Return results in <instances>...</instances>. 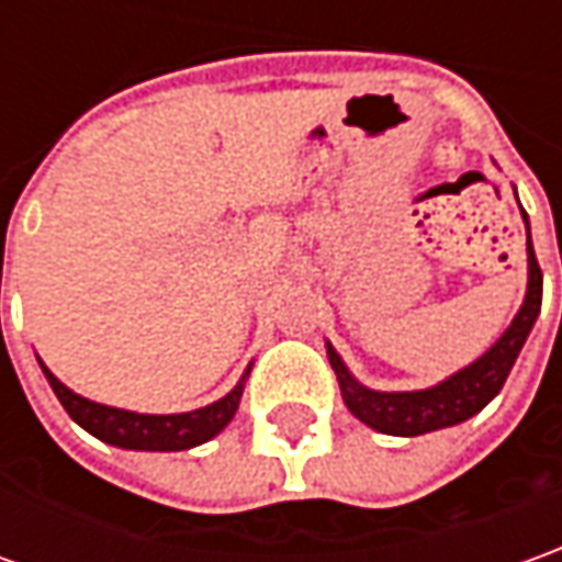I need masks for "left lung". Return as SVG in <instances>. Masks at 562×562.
I'll return each mask as SVG.
<instances>
[{
    "mask_svg": "<svg viewBox=\"0 0 562 562\" xmlns=\"http://www.w3.org/2000/svg\"><path fill=\"white\" fill-rule=\"evenodd\" d=\"M526 217V215H522ZM526 255H529V285H526V297H522L520 311L514 316V323L507 326L505 335L495 345L464 366L461 372L449 375L434 387L425 391H372L360 384L357 378L347 372L345 360L338 357V350L326 345L331 369L341 384V396H345L347 409L360 418L362 425L375 427L381 434L391 437H422L440 427L461 425L473 418L483 406H490L505 387L507 375L514 369V362L520 357L522 345L529 338V331L536 326L538 311H541V267L532 251V236H529V221H526Z\"/></svg>",
    "mask_w": 562,
    "mask_h": 562,
    "instance_id": "obj_1",
    "label": "left lung"
}]
</instances>
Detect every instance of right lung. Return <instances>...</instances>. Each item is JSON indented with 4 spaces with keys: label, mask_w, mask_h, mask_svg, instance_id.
Wrapping results in <instances>:
<instances>
[{
    "label": "right lung",
    "mask_w": 562,
    "mask_h": 562,
    "mask_svg": "<svg viewBox=\"0 0 562 562\" xmlns=\"http://www.w3.org/2000/svg\"><path fill=\"white\" fill-rule=\"evenodd\" d=\"M40 366L55 396L60 400V406L67 409V415L76 425L89 430L91 437L110 442V446L137 449V452H181V449H193V446L217 437L224 427L231 425L233 415L239 409V396H243L246 378H249V372H246L239 378V384L212 406L178 412V415H140V412L116 409V406L86 400V396L72 393L67 384H60L42 360Z\"/></svg>",
    "instance_id": "1"
}]
</instances>
